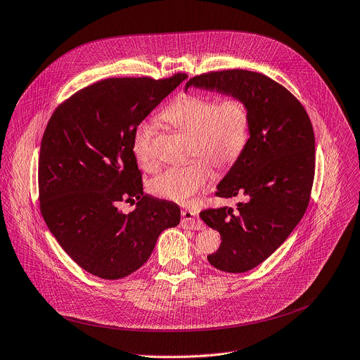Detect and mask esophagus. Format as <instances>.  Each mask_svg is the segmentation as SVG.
<instances>
[{
	"mask_svg": "<svg viewBox=\"0 0 360 360\" xmlns=\"http://www.w3.org/2000/svg\"><path fill=\"white\" fill-rule=\"evenodd\" d=\"M181 225L184 228L193 229V231H200L203 229V222L199 219L196 212L191 210H183L181 212Z\"/></svg>",
	"mask_w": 360,
	"mask_h": 360,
	"instance_id": "esophagus-1",
	"label": "esophagus"
}]
</instances>
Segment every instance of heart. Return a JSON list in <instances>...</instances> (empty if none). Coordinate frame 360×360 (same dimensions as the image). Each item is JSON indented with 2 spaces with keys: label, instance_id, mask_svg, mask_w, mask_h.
<instances>
[{
  "label": "heart",
  "instance_id": "heart-1",
  "mask_svg": "<svg viewBox=\"0 0 360 360\" xmlns=\"http://www.w3.org/2000/svg\"><path fill=\"white\" fill-rule=\"evenodd\" d=\"M160 117L177 131L188 135V154L212 162L217 170H228L243 153L251 132L248 105L236 98L219 102L214 98L184 94L165 106ZM153 125L147 121L135 129L132 151L144 169L154 165L151 151ZM203 160H193L170 167L151 180L153 195L184 205L212 179V169Z\"/></svg>",
  "mask_w": 360,
  "mask_h": 360
}]
</instances>
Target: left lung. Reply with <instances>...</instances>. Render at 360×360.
<instances>
[{"instance_id":"obj_1","label":"left lung","mask_w":360,"mask_h":360,"mask_svg":"<svg viewBox=\"0 0 360 360\" xmlns=\"http://www.w3.org/2000/svg\"><path fill=\"white\" fill-rule=\"evenodd\" d=\"M188 88L240 99L250 109V140L216 187L219 198L242 202L200 213L222 239L207 257L210 265L246 272L278 250L306 213L316 164L313 127L302 105L262 73L212 72L188 79Z\"/></svg>"}]
</instances>
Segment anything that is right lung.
I'll list each match as a JSON object with an SVG mask.
<instances>
[{"label":"right lung","instance_id":"right-lung-1","mask_svg":"<svg viewBox=\"0 0 360 360\" xmlns=\"http://www.w3.org/2000/svg\"><path fill=\"white\" fill-rule=\"evenodd\" d=\"M187 76L112 77L79 91L51 115L39 158L40 210L85 271L120 280L141 268L180 207L144 195L132 143L140 125ZM136 201L131 214L117 205Z\"/></svg>","mask_w":360,"mask_h":360}]
</instances>
